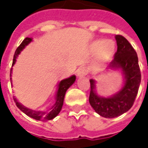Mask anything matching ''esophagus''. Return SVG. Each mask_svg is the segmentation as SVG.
<instances>
[{
  "instance_id": "esophagus-1",
  "label": "esophagus",
  "mask_w": 148,
  "mask_h": 148,
  "mask_svg": "<svg viewBox=\"0 0 148 148\" xmlns=\"http://www.w3.org/2000/svg\"><path fill=\"white\" fill-rule=\"evenodd\" d=\"M88 74V69L85 66H82L77 70V77H84Z\"/></svg>"
}]
</instances>
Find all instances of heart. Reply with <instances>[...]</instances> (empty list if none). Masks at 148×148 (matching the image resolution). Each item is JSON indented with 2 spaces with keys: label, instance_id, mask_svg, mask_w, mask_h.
Listing matches in <instances>:
<instances>
[{
  "label": "heart",
  "instance_id": "heart-1",
  "mask_svg": "<svg viewBox=\"0 0 148 148\" xmlns=\"http://www.w3.org/2000/svg\"><path fill=\"white\" fill-rule=\"evenodd\" d=\"M92 50L98 51L96 56V64L102 65L108 61L115 52V43L112 40L96 41L92 44Z\"/></svg>",
  "mask_w": 148,
  "mask_h": 148
}]
</instances>
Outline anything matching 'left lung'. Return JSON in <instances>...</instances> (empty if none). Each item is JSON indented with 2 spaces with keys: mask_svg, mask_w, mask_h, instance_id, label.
<instances>
[{
  "mask_svg": "<svg viewBox=\"0 0 148 148\" xmlns=\"http://www.w3.org/2000/svg\"><path fill=\"white\" fill-rule=\"evenodd\" d=\"M118 49L110 68H120L123 72L125 82L120 91L109 98L100 97L95 93V82L91 79L88 101L94 110L101 116L112 119L128 112L133 106L138 93L141 75L136 50L121 35L116 36Z\"/></svg>",
  "mask_w": 148,
  "mask_h": 148,
  "instance_id": "obj_1",
  "label": "left lung"
}]
</instances>
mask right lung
I'll return each mask as SVG.
<instances>
[{"mask_svg":"<svg viewBox=\"0 0 148 148\" xmlns=\"http://www.w3.org/2000/svg\"><path fill=\"white\" fill-rule=\"evenodd\" d=\"M31 41H32L31 38L26 37L22 42V43L18 47V48L15 51L14 56H13L12 65L15 64L17 56L19 54L20 51H22L25 48V47L28 45ZM10 77H11V74H10ZM12 78L10 77V80ZM75 80H76V77L75 76H71V77L64 79V80H62L60 83V84H59V88H58V91H57V95H56V101H55V104L52 106V108L48 112H36V111L30 110L29 108L25 107L24 106H22L20 103H18L14 97H13V99H14V101L16 103V106H18V108H19L24 113H25L29 117H30V118H32L34 119H36V120H51V119H54L60 113V110L62 108L63 103H64V98H65V92L74 83Z\"/></svg>","mask_w":148,"mask_h":148,"instance_id":"right-lung-1","label":"right lung"}]
</instances>
